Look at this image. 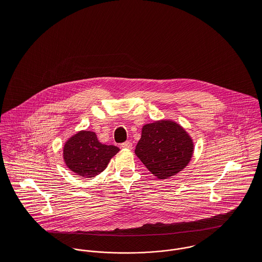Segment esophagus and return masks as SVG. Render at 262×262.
I'll list each match as a JSON object with an SVG mask.
<instances>
[{
	"instance_id": "34e87169",
	"label": "esophagus",
	"mask_w": 262,
	"mask_h": 262,
	"mask_svg": "<svg viewBox=\"0 0 262 262\" xmlns=\"http://www.w3.org/2000/svg\"><path fill=\"white\" fill-rule=\"evenodd\" d=\"M121 147L125 148V149H132V143L130 141H126L121 144Z\"/></svg>"
}]
</instances>
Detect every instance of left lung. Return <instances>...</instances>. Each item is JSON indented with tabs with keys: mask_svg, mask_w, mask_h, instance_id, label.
<instances>
[{
	"mask_svg": "<svg viewBox=\"0 0 262 262\" xmlns=\"http://www.w3.org/2000/svg\"><path fill=\"white\" fill-rule=\"evenodd\" d=\"M193 146L183 126L172 120H158L143 125L135 154L153 176L165 180L186 168Z\"/></svg>",
	"mask_w": 262,
	"mask_h": 262,
	"instance_id": "1",
	"label": "left lung"
}]
</instances>
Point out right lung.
<instances>
[{
    "label": "right lung",
    "mask_w": 262,
    "mask_h": 262,
    "mask_svg": "<svg viewBox=\"0 0 262 262\" xmlns=\"http://www.w3.org/2000/svg\"><path fill=\"white\" fill-rule=\"evenodd\" d=\"M119 148L98 140L95 132L80 130L70 137L63 145L66 165L81 178H94L106 169Z\"/></svg>",
    "instance_id": "1"
}]
</instances>
